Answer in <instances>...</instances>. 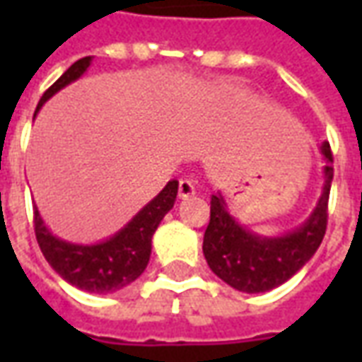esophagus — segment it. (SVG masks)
Segmentation results:
<instances>
[{
    "mask_svg": "<svg viewBox=\"0 0 362 362\" xmlns=\"http://www.w3.org/2000/svg\"><path fill=\"white\" fill-rule=\"evenodd\" d=\"M196 196V186L192 180H180L178 184V197L180 199H188V197Z\"/></svg>",
    "mask_w": 362,
    "mask_h": 362,
    "instance_id": "esophagus-1",
    "label": "esophagus"
}]
</instances>
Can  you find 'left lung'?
Wrapping results in <instances>:
<instances>
[{
    "instance_id": "left-lung-1",
    "label": "left lung",
    "mask_w": 362,
    "mask_h": 362,
    "mask_svg": "<svg viewBox=\"0 0 362 362\" xmlns=\"http://www.w3.org/2000/svg\"><path fill=\"white\" fill-rule=\"evenodd\" d=\"M324 157V186L316 207L283 235L266 236L240 225L228 209L225 196H211V217L204 235V256L211 272L243 293H266L288 281L316 254L326 235L327 199L334 180L329 143L320 145Z\"/></svg>"
}]
</instances>
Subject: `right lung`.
I'll use <instances>...</instances> for the list:
<instances>
[{
	"instance_id": "obj_1",
	"label": "right lung",
	"mask_w": 362,
	"mask_h": 362,
	"mask_svg": "<svg viewBox=\"0 0 362 362\" xmlns=\"http://www.w3.org/2000/svg\"><path fill=\"white\" fill-rule=\"evenodd\" d=\"M93 58H81L59 77L40 98L36 106L35 118L46 100L67 85L81 79L87 74ZM178 194V180H170L149 204L143 205L118 233L95 244H77L64 240L46 227L40 211L35 205V233L38 246L52 269L69 285L106 295L134 283L149 264L151 240L155 230L165 219V215L174 207Z\"/></svg>"
}]
</instances>
